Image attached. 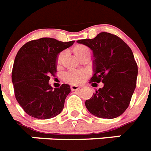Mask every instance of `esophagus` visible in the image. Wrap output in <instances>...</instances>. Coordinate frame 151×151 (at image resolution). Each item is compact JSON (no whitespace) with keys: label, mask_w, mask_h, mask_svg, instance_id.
<instances>
[{"label":"esophagus","mask_w":151,"mask_h":151,"mask_svg":"<svg viewBox=\"0 0 151 151\" xmlns=\"http://www.w3.org/2000/svg\"><path fill=\"white\" fill-rule=\"evenodd\" d=\"M70 88H71L72 91H77V90L80 89V88H81V87H79V86H77V85H71L70 86Z\"/></svg>","instance_id":"obj_1"}]
</instances>
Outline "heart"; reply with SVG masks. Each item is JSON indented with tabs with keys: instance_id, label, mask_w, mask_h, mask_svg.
<instances>
[{
	"instance_id": "heart-1",
	"label": "heart",
	"mask_w": 151,
	"mask_h": 151,
	"mask_svg": "<svg viewBox=\"0 0 151 151\" xmlns=\"http://www.w3.org/2000/svg\"><path fill=\"white\" fill-rule=\"evenodd\" d=\"M73 51L77 57L81 56L86 53H90L89 48L84 45H82V44L77 45L74 47ZM64 52H62L58 55V59H57L58 66H60L61 64L63 58H64ZM88 76H89V72L85 70H70L64 74V79L65 81L71 83V84H80V83H83Z\"/></svg>"
}]
</instances>
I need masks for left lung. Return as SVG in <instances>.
Masks as SVG:
<instances>
[{"instance_id": "obj_1", "label": "left lung", "mask_w": 151, "mask_h": 151, "mask_svg": "<svg viewBox=\"0 0 151 151\" xmlns=\"http://www.w3.org/2000/svg\"><path fill=\"white\" fill-rule=\"evenodd\" d=\"M77 42L93 51L91 85L104 83L102 88L96 90L92 97L86 101V107L100 118L121 116L128 107L136 87L138 70L132 50L122 39L107 32Z\"/></svg>"}]
</instances>
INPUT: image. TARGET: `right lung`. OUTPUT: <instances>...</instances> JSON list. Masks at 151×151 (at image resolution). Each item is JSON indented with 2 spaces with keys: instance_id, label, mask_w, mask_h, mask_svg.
<instances>
[{
  "instance_id": "add662e5",
  "label": "right lung",
  "mask_w": 151,
  "mask_h": 151,
  "mask_svg": "<svg viewBox=\"0 0 151 151\" xmlns=\"http://www.w3.org/2000/svg\"><path fill=\"white\" fill-rule=\"evenodd\" d=\"M74 40L62 42L43 37L30 40L18 50L12 70L15 97L24 111L32 117L46 120L62 111L70 93L68 84L53 88L50 75L57 72L58 54L72 46Z\"/></svg>"
}]
</instances>
